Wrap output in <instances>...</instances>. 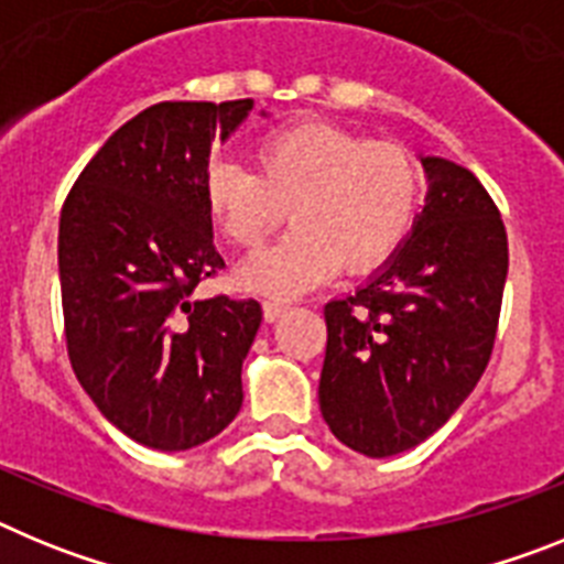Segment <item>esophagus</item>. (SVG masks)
I'll use <instances>...</instances> for the list:
<instances>
[{
    "label": "esophagus",
    "instance_id": "34e87169",
    "mask_svg": "<svg viewBox=\"0 0 564 564\" xmlns=\"http://www.w3.org/2000/svg\"><path fill=\"white\" fill-rule=\"evenodd\" d=\"M262 311H265L268 322H276V318L288 311V305L285 302H276V299H265V302H262Z\"/></svg>",
    "mask_w": 564,
    "mask_h": 564
}]
</instances>
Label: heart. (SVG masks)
<instances>
[{
	"mask_svg": "<svg viewBox=\"0 0 564 564\" xmlns=\"http://www.w3.org/2000/svg\"><path fill=\"white\" fill-rule=\"evenodd\" d=\"M203 203L214 226L246 251L291 208V231L248 259L239 282L296 296L333 276L338 262L350 273L381 265L415 226L423 172L403 143L305 121L259 143L257 172L231 161L208 163Z\"/></svg>",
	"mask_w": 564,
	"mask_h": 564,
	"instance_id": "heart-1",
	"label": "heart"
}]
</instances>
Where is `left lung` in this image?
<instances>
[{
    "mask_svg": "<svg viewBox=\"0 0 564 564\" xmlns=\"http://www.w3.org/2000/svg\"><path fill=\"white\" fill-rule=\"evenodd\" d=\"M430 194L412 237L352 296L325 305L318 406L367 457L412 449L468 398L495 350L508 237L475 174L421 158Z\"/></svg>",
    "mask_w": 564,
    "mask_h": 564,
    "instance_id": "8db88e82",
    "label": "left lung"
}]
</instances>
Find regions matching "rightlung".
Here are the masks:
<instances>
[{
    "mask_svg": "<svg viewBox=\"0 0 564 564\" xmlns=\"http://www.w3.org/2000/svg\"><path fill=\"white\" fill-rule=\"evenodd\" d=\"M239 101L143 109L84 166L58 220L67 356L101 415L149 449L220 435L242 406L257 299H194L226 268L203 174L214 141L251 112Z\"/></svg>",
    "mask_w": 564,
    "mask_h": 564,
    "instance_id": "obj_1",
    "label": "right lung"
}]
</instances>
